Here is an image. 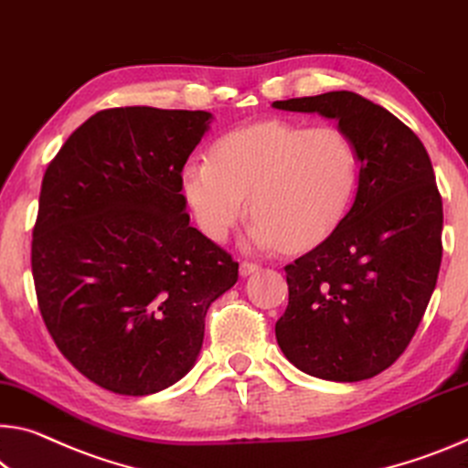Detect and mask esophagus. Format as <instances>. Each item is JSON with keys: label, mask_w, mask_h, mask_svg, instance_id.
I'll list each match as a JSON object with an SVG mask.
<instances>
[{"label": "esophagus", "mask_w": 468, "mask_h": 468, "mask_svg": "<svg viewBox=\"0 0 468 468\" xmlns=\"http://www.w3.org/2000/svg\"><path fill=\"white\" fill-rule=\"evenodd\" d=\"M258 269H261V266H258L256 262H241L239 264V274H241V277H250V274L258 272Z\"/></svg>", "instance_id": "esophagus-1"}]
</instances>
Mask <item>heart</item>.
<instances>
[{
  "mask_svg": "<svg viewBox=\"0 0 468 468\" xmlns=\"http://www.w3.org/2000/svg\"><path fill=\"white\" fill-rule=\"evenodd\" d=\"M360 154L344 129L272 118L229 131L207 158L183 168V196L197 227L225 241L246 210L254 248H306L327 237L358 189Z\"/></svg>",
  "mask_w": 468,
  "mask_h": 468,
  "instance_id": "b5f03b06",
  "label": "heart"
}]
</instances>
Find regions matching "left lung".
Segmentation results:
<instances>
[{
  "instance_id": "obj_1",
  "label": "left lung",
  "mask_w": 468,
  "mask_h": 468,
  "mask_svg": "<svg viewBox=\"0 0 468 468\" xmlns=\"http://www.w3.org/2000/svg\"><path fill=\"white\" fill-rule=\"evenodd\" d=\"M272 108L337 121L360 154L350 212L285 266L289 303L274 324L277 344L318 379H370L410 344L437 283L443 207L431 160L402 121L358 93L329 91Z\"/></svg>"
}]
</instances>
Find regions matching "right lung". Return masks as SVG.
I'll return each instance as SVG.
<instances>
[{
  "label": "right lung",
  "instance_id": "obj_1",
  "mask_svg": "<svg viewBox=\"0 0 468 468\" xmlns=\"http://www.w3.org/2000/svg\"><path fill=\"white\" fill-rule=\"evenodd\" d=\"M204 110H101L43 175L31 266L66 360L100 388L150 396L194 368L210 303L237 283L225 250L189 225L181 173Z\"/></svg>",
  "mask_w": 468,
  "mask_h": 468
}]
</instances>
